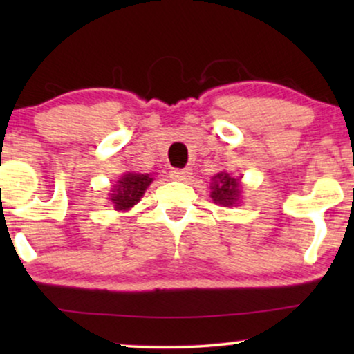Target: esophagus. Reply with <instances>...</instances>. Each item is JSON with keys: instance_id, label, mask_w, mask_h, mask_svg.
I'll list each match as a JSON object with an SVG mask.
<instances>
[{"instance_id": "obj_1", "label": "esophagus", "mask_w": 354, "mask_h": 354, "mask_svg": "<svg viewBox=\"0 0 354 354\" xmlns=\"http://www.w3.org/2000/svg\"><path fill=\"white\" fill-rule=\"evenodd\" d=\"M169 176H171L174 180H188L192 176V171L190 169H177L174 167L171 169V172H169Z\"/></svg>"}]
</instances>
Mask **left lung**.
<instances>
[{
	"label": "left lung",
	"mask_w": 354,
	"mask_h": 354,
	"mask_svg": "<svg viewBox=\"0 0 354 354\" xmlns=\"http://www.w3.org/2000/svg\"><path fill=\"white\" fill-rule=\"evenodd\" d=\"M212 188H211V198L214 200L216 205L222 206H232L239 200V180L230 177L229 174L222 172L212 178Z\"/></svg>",
	"instance_id": "obj_1"
}]
</instances>
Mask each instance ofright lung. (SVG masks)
Here are the masks:
<instances>
[{
	"instance_id": "right-lung-1",
	"label": "right lung",
	"mask_w": 354,
	"mask_h": 354,
	"mask_svg": "<svg viewBox=\"0 0 354 354\" xmlns=\"http://www.w3.org/2000/svg\"><path fill=\"white\" fill-rule=\"evenodd\" d=\"M153 178L148 174H125V176L114 187V193L111 195V201L114 203L115 209L125 211L140 201Z\"/></svg>"
}]
</instances>
